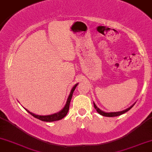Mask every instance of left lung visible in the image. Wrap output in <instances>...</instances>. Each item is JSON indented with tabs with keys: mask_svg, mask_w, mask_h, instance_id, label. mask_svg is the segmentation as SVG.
I'll list each match as a JSON object with an SVG mask.
<instances>
[{
	"mask_svg": "<svg viewBox=\"0 0 152 152\" xmlns=\"http://www.w3.org/2000/svg\"><path fill=\"white\" fill-rule=\"evenodd\" d=\"M134 104H135V103H134L133 105L131 106L130 107H129L128 109L123 110V111H116V112H105V111H102V110H101L99 108L97 107L96 105L95 104V103L94 102V108H95V109L96 110L97 112H98L99 114L102 115V116H107V117H114V116H120V115L124 114V113H126L128 111H129V110L132 109V107H133Z\"/></svg>",
	"mask_w": 152,
	"mask_h": 152,
	"instance_id": "1",
	"label": "left lung"
}]
</instances>
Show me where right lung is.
Here are the masks:
<instances>
[{
  "mask_svg": "<svg viewBox=\"0 0 152 152\" xmlns=\"http://www.w3.org/2000/svg\"><path fill=\"white\" fill-rule=\"evenodd\" d=\"M77 85H78V83L75 84L74 87L72 88V89L71 90V92H70V94H69V97H68L67 101H66L65 106H64V107L63 108L61 111H59L58 112L55 113V114H50V115H37V114H34V113L31 112V111H29L28 110L25 109V108H24V109H25L26 111L29 113V114L32 115L33 116H34L35 118H38V119L41 120V121H43L51 122V121H58V120L62 119V118L64 117H65V116H66V114H68V111H69V105H70V102H71V98H72V96H73V93H74L75 88H76V87L77 86Z\"/></svg>",
  "mask_w": 152,
  "mask_h": 152,
  "instance_id": "add662e5",
  "label": "right lung"
}]
</instances>
